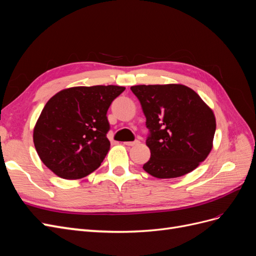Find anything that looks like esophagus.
<instances>
[{
	"mask_svg": "<svg viewBox=\"0 0 256 256\" xmlns=\"http://www.w3.org/2000/svg\"><path fill=\"white\" fill-rule=\"evenodd\" d=\"M125 144H126V145H128V146H134V145L140 144V141H138V140H136V141H132V142H125Z\"/></svg>",
	"mask_w": 256,
	"mask_h": 256,
	"instance_id": "34e87169",
	"label": "esophagus"
}]
</instances>
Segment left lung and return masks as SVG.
Masks as SVG:
<instances>
[{
  "label": "left lung",
  "mask_w": 256,
  "mask_h": 256,
  "mask_svg": "<svg viewBox=\"0 0 256 256\" xmlns=\"http://www.w3.org/2000/svg\"><path fill=\"white\" fill-rule=\"evenodd\" d=\"M150 134V158L144 171L156 178L190 173L212 148L216 118L196 92L182 84L136 85Z\"/></svg>",
  "instance_id": "obj_1"
}]
</instances>
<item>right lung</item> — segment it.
Segmentation results:
<instances>
[{"label":"right lung","mask_w":256,"mask_h":256,"mask_svg":"<svg viewBox=\"0 0 256 256\" xmlns=\"http://www.w3.org/2000/svg\"><path fill=\"white\" fill-rule=\"evenodd\" d=\"M124 90L116 85L76 86L50 98L33 134L44 164L65 180H80L97 170L110 150L108 109Z\"/></svg>","instance_id":"obj_1"}]
</instances>
